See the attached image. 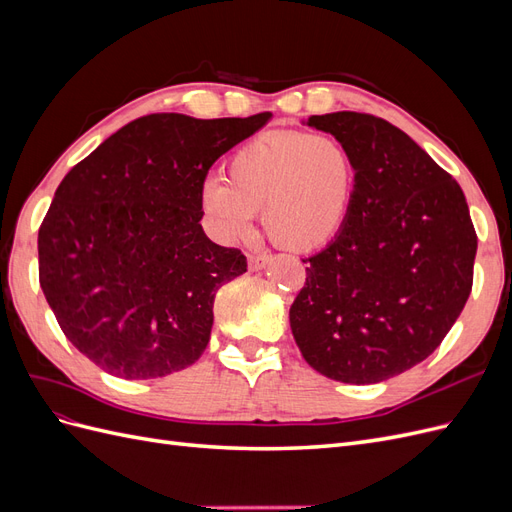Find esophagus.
Segmentation results:
<instances>
[{
  "label": "esophagus",
  "instance_id": "1",
  "mask_svg": "<svg viewBox=\"0 0 512 512\" xmlns=\"http://www.w3.org/2000/svg\"><path fill=\"white\" fill-rule=\"evenodd\" d=\"M269 260H271L269 254H252L247 258V265H250V271H260L269 265Z\"/></svg>",
  "mask_w": 512,
  "mask_h": 512
}]
</instances>
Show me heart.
Returning <instances> with one entry per match:
<instances>
[{"label":"heart","mask_w":512,"mask_h":512,"mask_svg":"<svg viewBox=\"0 0 512 512\" xmlns=\"http://www.w3.org/2000/svg\"><path fill=\"white\" fill-rule=\"evenodd\" d=\"M359 168L346 143L329 134L267 132L232 153L226 181L200 188V207L224 241L245 239L260 211L267 237L282 250L309 254L348 224Z\"/></svg>","instance_id":"1"}]
</instances>
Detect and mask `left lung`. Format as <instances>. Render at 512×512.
I'll return each mask as SVG.
<instances>
[{"mask_svg": "<svg viewBox=\"0 0 512 512\" xmlns=\"http://www.w3.org/2000/svg\"><path fill=\"white\" fill-rule=\"evenodd\" d=\"M359 168L344 230L307 258L290 305L303 359L322 376L376 384L425 361L472 290L476 232L459 183L412 138L374 115H312Z\"/></svg>", "mask_w": 512, "mask_h": 512, "instance_id": "8db88e82", "label": "left lung"}]
</instances>
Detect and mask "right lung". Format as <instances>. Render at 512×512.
<instances>
[{"label": "right lung", "instance_id": "right-lung-1", "mask_svg": "<svg viewBox=\"0 0 512 512\" xmlns=\"http://www.w3.org/2000/svg\"><path fill=\"white\" fill-rule=\"evenodd\" d=\"M271 117L134 119L59 183L38 230L40 288L68 342L100 369L162 378L205 352L215 292L247 260L205 235L200 188Z\"/></svg>", "mask_w": 512, "mask_h": 512}]
</instances>
